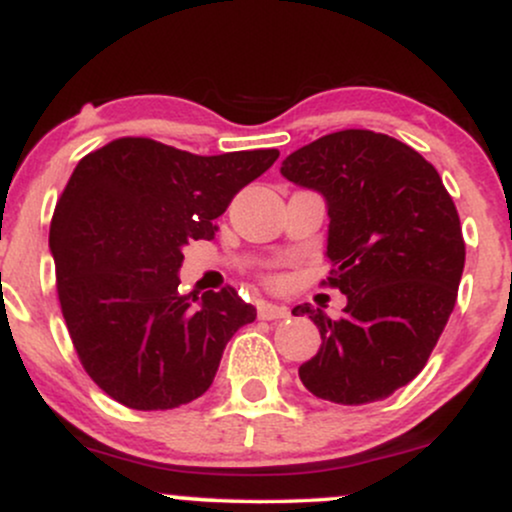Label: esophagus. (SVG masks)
Returning a JSON list of instances; mask_svg holds the SVG:
<instances>
[{
	"mask_svg": "<svg viewBox=\"0 0 512 512\" xmlns=\"http://www.w3.org/2000/svg\"><path fill=\"white\" fill-rule=\"evenodd\" d=\"M257 313H260L262 320H286L289 317V308L274 303H260Z\"/></svg>",
	"mask_w": 512,
	"mask_h": 512,
	"instance_id": "34e87169",
	"label": "esophagus"
}]
</instances>
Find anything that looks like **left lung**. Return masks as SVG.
Segmentation results:
<instances>
[{
  "mask_svg": "<svg viewBox=\"0 0 512 512\" xmlns=\"http://www.w3.org/2000/svg\"><path fill=\"white\" fill-rule=\"evenodd\" d=\"M281 175L320 192L330 231L327 284L346 296L339 317L296 305L320 330L298 368L315 397L368 404L426 366L455 308L464 238L455 202L419 151L370 129H342L293 151Z\"/></svg>",
  "mask_w": 512,
  "mask_h": 512,
  "instance_id": "obj_1",
  "label": "left lung"
}]
</instances>
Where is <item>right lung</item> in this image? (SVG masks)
I'll return each instance as SVG.
<instances>
[{
	"label": "right lung",
	"instance_id": "add662e5",
	"mask_svg": "<svg viewBox=\"0 0 512 512\" xmlns=\"http://www.w3.org/2000/svg\"><path fill=\"white\" fill-rule=\"evenodd\" d=\"M276 158L122 137L74 168L50 223L57 296L81 366L115 402L175 409L214 383L228 339L257 310L231 286L182 296V248L214 238V219Z\"/></svg>",
	"mask_w": 512,
	"mask_h": 512
}]
</instances>
